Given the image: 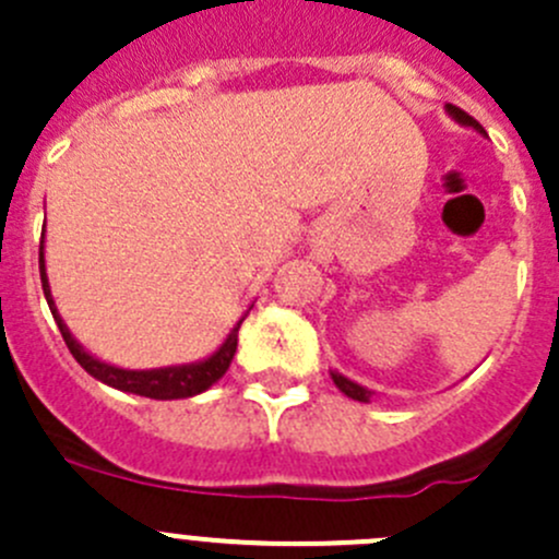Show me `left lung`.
Returning a JSON list of instances; mask_svg holds the SVG:
<instances>
[{
	"label": "left lung",
	"mask_w": 559,
	"mask_h": 559,
	"mask_svg": "<svg viewBox=\"0 0 559 559\" xmlns=\"http://www.w3.org/2000/svg\"><path fill=\"white\" fill-rule=\"evenodd\" d=\"M445 114H449L451 119L456 121V124H462V127H469V130H475V132H480V135H486V130H484V127H480L478 121L473 119V116H467L465 110H462V108H456V105H451V103L445 105ZM331 380H334V385H336V389H340L342 394H345V396H350V400H356V402H372L374 391L364 389L361 383H356V380L345 378V374H342V372H336V369H331Z\"/></svg>",
	"instance_id": "obj_1"
}]
</instances>
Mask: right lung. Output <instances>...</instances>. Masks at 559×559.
I'll use <instances>...</instances> for the list:
<instances>
[{
	"label": "right lung",
	"instance_id": "add662e5",
	"mask_svg": "<svg viewBox=\"0 0 559 559\" xmlns=\"http://www.w3.org/2000/svg\"><path fill=\"white\" fill-rule=\"evenodd\" d=\"M43 239H46V228H43ZM40 280H43V293H46V301L51 307L53 320H57L59 331L64 336V345L70 347L75 361L92 374L94 380L99 383L110 385L116 391H124V394H138V396H148V400H187V396L203 394V391L212 389L225 372H228L230 361L236 356V342H239V329L245 323V318L250 314L247 309L239 320L234 323L230 334L225 336L223 345L206 358H198V361L190 364H174V367H159V369H124V367H114V364L103 361V358L92 356L73 334H70L68 323L59 314L57 304H53L51 296V285H48V274H46V241L40 245Z\"/></svg>",
	"mask_w": 559,
	"mask_h": 559
}]
</instances>
